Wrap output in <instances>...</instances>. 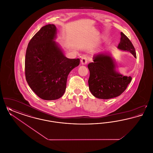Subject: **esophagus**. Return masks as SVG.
<instances>
[{
	"instance_id": "1",
	"label": "esophagus",
	"mask_w": 153,
	"mask_h": 153,
	"mask_svg": "<svg viewBox=\"0 0 153 153\" xmlns=\"http://www.w3.org/2000/svg\"><path fill=\"white\" fill-rule=\"evenodd\" d=\"M88 61V58L87 56H82L81 59V62L82 65H86L87 64Z\"/></svg>"
}]
</instances>
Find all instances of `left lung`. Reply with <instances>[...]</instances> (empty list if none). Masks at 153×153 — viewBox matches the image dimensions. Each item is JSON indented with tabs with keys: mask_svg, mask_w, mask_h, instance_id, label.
Instances as JSON below:
<instances>
[{
	"mask_svg": "<svg viewBox=\"0 0 153 153\" xmlns=\"http://www.w3.org/2000/svg\"><path fill=\"white\" fill-rule=\"evenodd\" d=\"M120 42L117 48L129 51L136 58L135 48L128 38L120 33ZM90 76L89 88L95 97L102 99H109L121 95L131 82V77L123 76L117 73L116 66L112 58L99 54L94 58V62L88 65Z\"/></svg>",
	"mask_w": 153,
	"mask_h": 153,
	"instance_id": "left-lung-1",
	"label": "left lung"
}]
</instances>
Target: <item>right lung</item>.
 Here are the masks:
<instances>
[{
    "instance_id": "1",
    "label": "right lung",
    "mask_w": 153,
    "mask_h": 153,
    "mask_svg": "<svg viewBox=\"0 0 153 153\" xmlns=\"http://www.w3.org/2000/svg\"><path fill=\"white\" fill-rule=\"evenodd\" d=\"M56 34L54 25L43 26L30 41L26 53V80L33 92L46 100L62 96L69 73L80 64L79 58L64 56L53 41Z\"/></svg>"
}]
</instances>
